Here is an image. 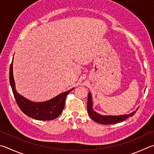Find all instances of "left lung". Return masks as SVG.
<instances>
[{
	"instance_id": "left-lung-1",
	"label": "left lung",
	"mask_w": 154,
	"mask_h": 154,
	"mask_svg": "<svg viewBox=\"0 0 154 154\" xmlns=\"http://www.w3.org/2000/svg\"><path fill=\"white\" fill-rule=\"evenodd\" d=\"M137 109L135 111L129 114H124V115L119 116H104L101 115L93 110V103H92L91 95L90 93H88V112L90 118L98 123L102 125H114L121 122L127 120L129 116H133L135 114L136 111L138 110Z\"/></svg>"
}]
</instances>
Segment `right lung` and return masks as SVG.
Returning a JSON list of instances; mask_svg holds the SVG:
<instances>
[{
    "label": "right lung",
    "mask_w": 154,
    "mask_h": 154,
    "mask_svg": "<svg viewBox=\"0 0 154 154\" xmlns=\"http://www.w3.org/2000/svg\"><path fill=\"white\" fill-rule=\"evenodd\" d=\"M9 81L17 105L23 112L31 118L39 121H51L59 116L65 107L66 96L73 88L58 95L54 98L44 102H33L17 93L15 89L13 73V61L9 70Z\"/></svg>",
    "instance_id": "add662e5"
}]
</instances>
